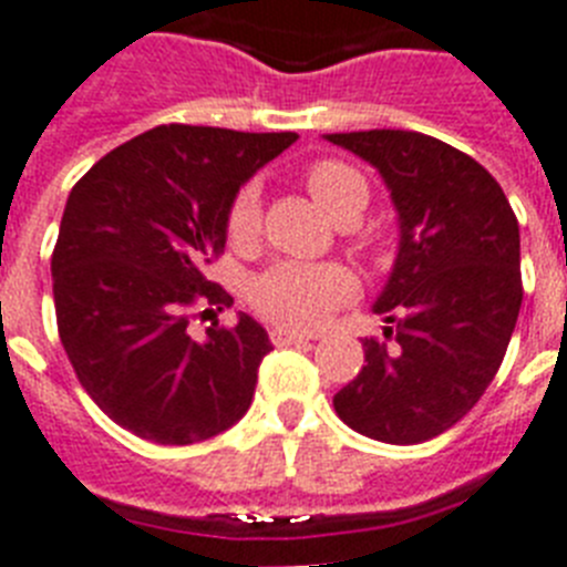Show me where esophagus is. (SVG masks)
Wrapping results in <instances>:
<instances>
[{
    "label": "esophagus",
    "instance_id": "34e87169",
    "mask_svg": "<svg viewBox=\"0 0 567 567\" xmlns=\"http://www.w3.org/2000/svg\"><path fill=\"white\" fill-rule=\"evenodd\" d=\"M313 340L311 334H299V331H288V328H274L270 331V342L274 346H299V342Z\"/></svg>",
    "mask_w": 567,
    "mask_h": 567
}]
</instances>
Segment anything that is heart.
<instances>
[{
  "label": "heart",
  "instance_id": "heart-1",
  "mask_svg": "<svg viewBox=\"0 0 567 567\" xmlns=\"http://www.w3.org/2000/svg\"><path fill=\"white\" fill-rule=\"evenodd\" d=\"M306 187L320 210L340 225L357 221L369 204V184L354 166L334 158L313 161L306 169ZM227 239L236 247L254 245L261 227V198L254 184L233 195L227 207ZM354 276L349 268L326 261V265H306V261H282L256 276L250 285V302L265 320L276 322L288 331H308L320 326L328 313L351 299Z\"/></svg>",
  "mask_w": 567,
  "mask_h": 567
}]
</instances>
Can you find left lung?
<instances>
[{
	"label": "left lung",
	"mask_w": 567,
	"mask_h": 567,
	"mask_svg": "<svg viewBox=\"0 0 567 567\" xmlns=\"http://www.w3.org/2000/svg\"><path fill=\"white\" fill-rule=\"evenodd\" d=\"M378 166L401 218V250L365 337V365L334 394L342 423L383 444H421L482 401L522 308L518 221L467 152L403 130L326 135Z\"/></svg>",
	"instance_id": "8db88e82"
}]
</instances>
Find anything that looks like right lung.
Here are the masks:
<instances>
[{
    "instance_id": "obj_1",
    "label": "right lung",
    "mask_w": 567,
    "mask_h": 567,
    "mask_svg": "<svg viewBox=\"0 0 567 567\" xmlns=\"http://www.w3.org/2000/svg\"><path fill=\"white\" fill-rule=\"evenodd\" d=\"M297 132L155 126L74 184L51 254L56 331L80 386L117 426L187 446L230 430L274 346L247 313L193 340L189 320L233 297L207 279L227 207Z\"/></svg>"
}]
</instances>
